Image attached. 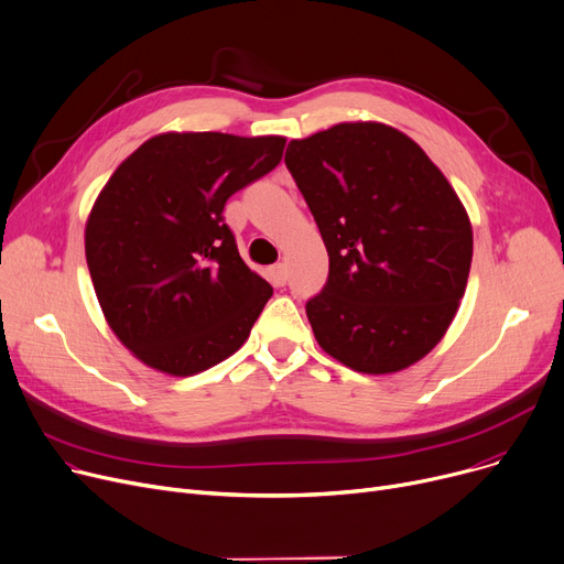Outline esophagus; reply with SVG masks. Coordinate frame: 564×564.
Segmentation results:
<instances>
[{
  "label": "esophagus",
  "mask_w": 564,
  "mask_h": 564,
  "mask_svg": "<svg viewBox=\"0 0 564 564\" xmlns=\"http://www.w3.org/2000/svg\"><path fill=\"white\" fill-rule=\"evenodd\" d=\"M272 281H274L276 288H283V285H285V281H288V267H285L283 262H279V264L272 267Z\"/></svg>",
  "instance_id": "obj_1"
}]
</instances>
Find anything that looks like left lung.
I'll return each mask as SVG.
<instances>
[{
  "instance_id": "8db88e82",
  "label": "left lung",
  "mask_w": 564,
  "mask_h": 564,
  "mask_svg": "<svg viewBox=\"0 0 564 564\" xmlns=\"http://www.w3.org/2000/svg\"><path fill=\"white\" fill-rule=\"evenodd\" d=\"M285 166L329 253L327 285L306 304L319 347L366 375L421 361L455 319L473 258L448 177L416 141L375 121L292 139Z\"/></svg>"
}]
</instances>
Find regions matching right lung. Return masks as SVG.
I'll return each instance as SVG.
<instances>
[{"mask_svg": "<svg viewBox=\"0 0 564 564\" xmlns=\"http://www.w3.org/2000/svg\"><path fill=\"white\" fill-rule=\"evenodd\" d=\"M285 137L164 132L111 173L84 249L109 329L148 368L189 377L245 345L272 297L224 224V205L270 173Z\"/></svg>", "mask_w": 564, "mask_h": 564, "instance_id": "obj_1", "label": "right lung"}]
</instances>
